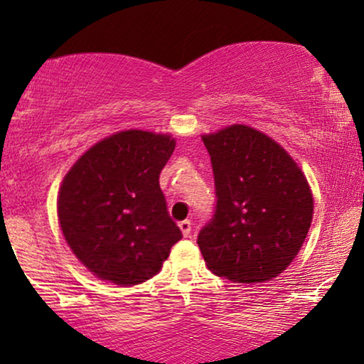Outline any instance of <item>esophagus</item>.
Here are the masks:
<instances>
[{
    "label": "esophagus",
    "mask_w": 364,
    "mask_h": 364,
    "mask_svg": "<svg viewBox=\"0 0 364 364\" xmlns=\"http://www.w3.org/2000/svg\"><path fill=\"white\" fill-rule=\"evenodd\" d=\"M178 228L182 230L183 237H188L192 232V223H191V220H182V222H178Z\"/></svg>",
    "instance_id": "34e87169"
}]
</instances>
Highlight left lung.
<instances>
[{
    "label": "left lung",
    "instance_id": "obj_1",
    "mask_svg": "<svg viewBox=\"0 0 364 364\" xmlns=\"http://www.w3.org/2000/svg\"><path fill=\"white\" fill-rule=\"evenodd\" d=\"M210 154L217 205L197 243L208 270L235 283L280 275L310 230L313 193L285 149L233 124L202 136Z\"/></svg>",
    "mask_w": 364,
    "mask_h": 364
}]
</instances>
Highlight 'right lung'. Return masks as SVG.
<instances>
[{"label": "right lung", "instance_id": "add662e5", "mask_svg": "<svg viewBox=\"0 0 364 364\" xmlns=\"http://www.w3.org/2000/svg\"><path fill=\"white\" fill-rule=\"evenodd\" d=\"M173 149L168 134L122 131L84 152L64 177L58 197L63 235L101 280L121 287L149 280L182 238L159 186Z\"/></svg>", "mask_w": 364, "mask_h": 364}]
</instances>
